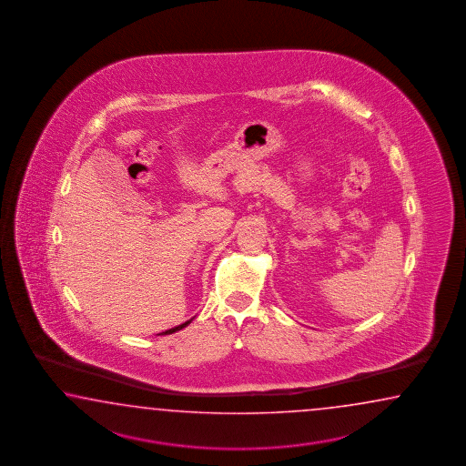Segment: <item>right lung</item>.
Wrapping results in <instances>:
<instances>
[{
	"label": "right lung",
	"instance_id": "add662e5",
	"mask_svg": "<svg viewBox=\"0 0 466 466\" xmlns=\"http://www.w3.org/2000/svg\"><path fill=\"white\" fill-rule=\"evenodd\" d=\"M189 323H191V319L189 321H185L183 325H179V327L171 328V329H167V331H163L161 335H171V333H175V331H178L181 328L188 327Z\"/></svg>",
	"mask_w": 466,
	"mask_h": 466
}]
</instances>
